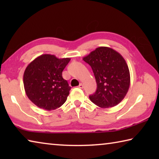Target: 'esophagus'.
I'll use <instances>...</instances> for the list:
<instances>
[{"label":"esophagus","instance_id":"34e87169","mask_svg":"<svg viewBox=\"0 0 159 159\" xmlns=\"http://www.w3.org/2000/svg\"><path fill=\"white\" fill-rule=\"evenodd\" d=\"M79 88H80V89H82V88H83V85L82 84V83H80V85H79Z\"/></svg>","mask_w":159,"mask_h":159}]
</instances>
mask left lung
Listing matches in <instances>:
<instances>
[{"label": "left lung", "instance_id": "8db88e82", "mask_svg": "<svg viewBox=\"0 0 159 159\" xmlns=\"http://www.w3.org/2000/svg\"><path fill=\"white\" fill-rule=\"evenodd\" d=\"M92 68L97 90L89 98L101 108L116 106L127 94L130 71L124 58L111 48L99 47L83 58Z\"/></svg>", "mask_w": 159, "mask_h": 159}]
</instances>
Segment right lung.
<instances>
[{"instance_id": "right-lung-1", "label": "right lung", "mask_w": 159, "mask_h": 159, "mask_svg": "<svg viewBox=\"0 0 159 159\" xmlns=\"http://www.w3.org/2000/svg\"><path fill=\"white\" fill-rule=\"evenodd\" d=\"M70 60L44 54L26 66L23 76L24 87L35 105L50 111L66 102L71 87L62 78V71Z\"/></svg>"}]
</instances>
